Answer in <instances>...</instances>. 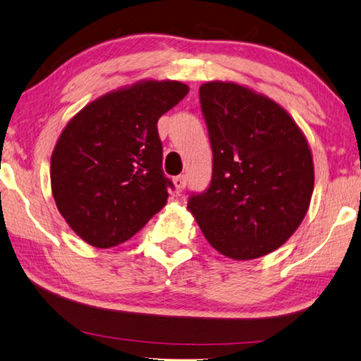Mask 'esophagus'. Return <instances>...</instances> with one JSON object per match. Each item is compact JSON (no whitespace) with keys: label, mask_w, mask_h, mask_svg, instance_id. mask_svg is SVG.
Instances as JSON below:
<instances>
[{"label":"esophagus","mask_w":361,"mask_h":361,"mask_svg":"<svg viewBox=\"0 0 361 361\" xmlns=\"http://www.w3.org/2000/svg\"><path fill=\"white\" fill-rule=\"evenodd\" d=\"M185 184H187V176H184V174H180V176H177V177H174V185H176V190L177 192H182L185 188Z\"/></svg>","instance_id":"34e87169"}]
</instances>
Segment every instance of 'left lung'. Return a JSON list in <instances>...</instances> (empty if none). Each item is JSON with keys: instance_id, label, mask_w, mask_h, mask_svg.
I'll list each match as a JSON object with an SVG mask.
<instances>
[{"instance_id": "left-lung-1", "label": "left lung", "mask_w": 361, "mask_h": 361, "mask_svg": "<svg viewBox=\"0 0 361 361\" xmlns=\"http://www.w3.org/2000/svg\"><path fill=\"white\" fill-rule=\"evenodd\" d=\"M212 176L187 208L208 243L238 261L265 256L300 226L314 192V161L279 104L235 82L200 87Z\"/></svg>"}]
</instances>
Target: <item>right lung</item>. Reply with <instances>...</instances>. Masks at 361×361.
Returning a JSON list of instances; mask_svg holds the SVG:
<instances>
[{"mask_svg": "<svg viewBox=\"0 0 361 361\" xmlns=\"http://www.w3.org/2000/svg\"><path fill=\"white\" fill-rule=\"evenodd\" d=\"M179 81H145L86 105L51 158L57 209L86 243H125L166 204L159 116L187 96Z\"/></svg>", "mask_w": 361, "mask_h": 361, "instance_id": "right-lung-1", "label": "right lung"}]
</instances>
